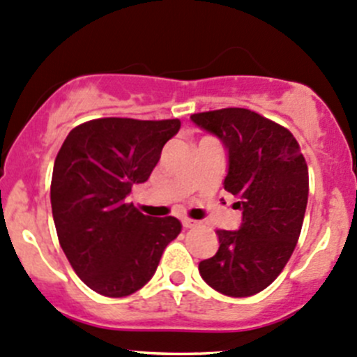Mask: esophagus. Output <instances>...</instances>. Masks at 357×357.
<instances>
[{
	"label": "esophagus",
	"mask_w": 357,
	"mask_h": 357,
	"mask_svg": "<svg viewBox=\"0 0 357 357\" xmlns=\"http://www.w3.org/2000/svg\"><path fill=\"white\" fill-rule=\"evenodd\" d=\"M181 223L185 228H193V227H197V225H200V221L192 220V218H183Z\"/></svg>",
	"instance_id": "34e87169"
}]
</instances>
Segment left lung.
Wrapping results in <instances>:
<instances>
[{"label": "left lung", "instance_id": "obj_1", "mask_svg": "<svg viewBox=\"0 0 357 357\" xmlns=\"http://www.w3.org/2000/svg\"><path fill=\"white\" fill-rule=\"evenodd\" d=\"M190 119L223 143V186L242 211L238 230L216 231L220 248L199 263V272L223 295H256L275 281L298 242L309 199L305 158L288 129L251 109L225 108Z\"/></svg>", "mask_w": 357, "mask_h": 357}]
</instances>
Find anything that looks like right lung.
<instances>
[{"mask_svg":"<svg viewBox=\"0 0 357 357\" xmlns=\"http://www.w3.org/2000/svg\"><path fill=\"white\" fill-rule=\"evenodd\" d=\"M179 127L178 119H98L75 127L59 150L50 185L55 230L76 275L99 295L122 298L143 288L181 231L176 218L144 216L127 202Z\"/></svg>","mask_w":357,"mask_h":357,"instance_id":"obj_1","label":"right lung"}]
</instances>
